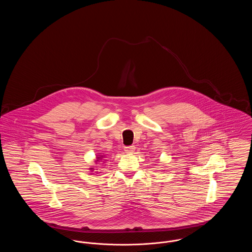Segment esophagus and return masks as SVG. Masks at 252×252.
<instances>
[{"instance_id":"1","label":"esophagus","mask_w":252,"mask_h":252,"mask_svg":"<svg viewBox=\"0 0 252 252\" xmlns=\"http://www.w3.org/2000/svg\"><path fill=\"white\" fill-rule=\"evenodd\" d=\"M125 151H126V153H128V154H130V153H133V152L135 151V146H134V145H129V146H126V147H125Z\"/></svg>"}]
</instances>
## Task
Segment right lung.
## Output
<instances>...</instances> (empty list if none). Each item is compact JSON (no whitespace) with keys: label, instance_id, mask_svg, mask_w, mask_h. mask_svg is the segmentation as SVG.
I'll return each mask as SVG.
<instances>
[{"label":"right lung","instance_id":"add662e5","mask_svg":"<svg viewBox=\"0 0 252 252\" xmlns=\"http://www.w3.org/2000/svg\"><path fill=\"white\" fill-rule=\"evenodd\" d=\"M100 158V157H99V158Z\"/></svg>","mask_w":252,"mask_h":252}]
</instances>
